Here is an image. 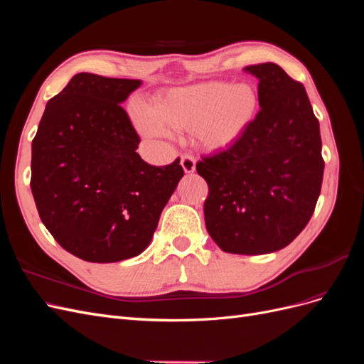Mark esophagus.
Instances as JSON below:
<instances>
[{
  "instance_id": "esophagus-1",
  "label": "esophagus",
  "mask_w": 364,
  "mask_h": 364,
  "mask_svg": "<svg viewBox=\"0 0 364 364\" xmlns=\"http://www.w3.org/2000/svg\"><path fill=\"white\" fill-rule=\"evenodd\" d=\"M181 165L186 174H191L196 171V158L193 155H183L181 158Z\"/></svg>"
}]
</instances>
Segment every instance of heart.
Masks as SVG:
<instances>
[{
	"mask_svg": "<svg viewBox=\"0 0 364 364\" xmlns=\"http://www.w3.org/2000/svg\"><path fill=\"white\" fill-rule=\"evenodd\" d=\"M259 95L250 83L202 82L164 92L155 106L134 109L136 129L147 138H170L173 130H193L208 150L232 146L257 117Z\"/></svg>",
	"mask_w": 364,
	"mask_h": 364,
	"instance_id": "heart-1",
	"label": "heart"
}]
</instances>
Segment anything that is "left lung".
<instances>
[{
    "instance_id": "1",
    "label": "left lung",
    "mask_w": 364,
    "mask_h": 364,
    "mask_svg": "<svg viewBox=\"0 0 364 364\" xmlns=\"http://www.w3.org/2000/svg\"><path fill=\"white\" fill-rule=\"evenodd\" d=\"M245 71L259 82V112L238 141L196 168L209 188L203 213L215 245L264 255L289 246L310 222L325 162L304 85L272 62Z\"/></svg>"
}]
</instances>
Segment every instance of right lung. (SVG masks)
Instances as JSON below:
<instances>
[{"instance_id":"obj_1","label":"right lung","mask_w":364,"mask_h":364,"mask_svg":"<svg viewBox=\"0 0 364 364\" xmlns=\"http://www.w3.org/2000/svg\"><path fill=\"white\" fill-rule=\"evenodd\" d=\"M141 80L75 74L46 106L31 142V193L42 223L74 257L134 258L150 245L183 176L142 161L121 103Z\"/></svg>"}]
</instances>
